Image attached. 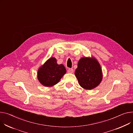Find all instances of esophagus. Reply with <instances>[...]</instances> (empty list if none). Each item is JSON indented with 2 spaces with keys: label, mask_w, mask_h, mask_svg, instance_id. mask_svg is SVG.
<instances>
[{
  "label": "esophagus",
  "mask_w": 133,
  "mask_h": 133,
  "mask_svg": "<svg viewBox=\"0 0 133 133\" xmlns=\"http://www.w3.org/2000/svg\"><path fill=\"white\" fill-rule=\"evenodd\" d=\"M67 72L68 73H73L74 72V70L72 68H69L67 70Z\"/></svg>",
  "instance_id": "obj_1"
}]
</instances>
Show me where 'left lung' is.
<instances>
[{
  "instance_id": "8db88e82",
  "label": "left lung",
  "mask_w": 133,
  "mask_h": 133,
  "mask_svg": "<svg viewBox=\"0 0 133 133\" xmlns=\"http://www.w3.org/2000/svg\"><path fill=\"white\" fill-rule=\"evenodd\" d=\"M75 75L79 84L87 90H91L98 86L103 78L101 65L94 57L79 59Z\"/></svg>"
}]
</instances>
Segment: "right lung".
<instances>
[{"instance_id": "add662e5", "label": "right lung", "mask_w": 133, "mask_h": 133, "mask_svg": "<svg viewBox=\"0 0 133 133\" xmlns=\"http://www.w3.org/2000/svg\"><path fill=\"white\" fill-rule=\"evenodd\" d=\"M66 73L65 66L57 64L56 59L51 57L38 69L37 78L42 85L49 87L58 83Z\"/></svg>"}]
</instances>
